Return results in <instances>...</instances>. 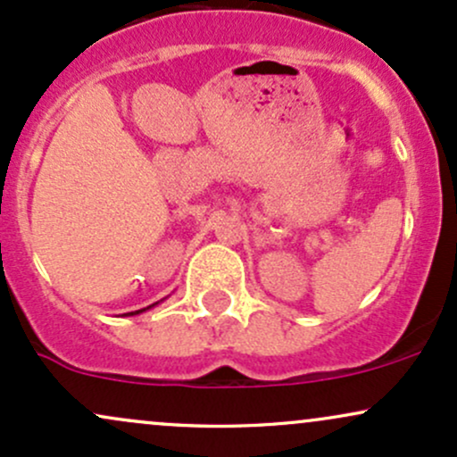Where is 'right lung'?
I'll list each match as a JSON object with an SVG mask.
<instances>
[{
	"mask_svg": "<svg viewBox=\"0 0 457 457\" xmlns=\"http://www.w3.org/2000/svg\"><path fill=\"white\" fill-rule=\"evenodd\" d=\"M154 305H159V303H154ZM154 305H150V307H154ZM150 307H144V309H139V312H130V313H127V316H135V313H141V312H145V309H150Z\"/></svg>",
	"mask_w": 457,
	"mask_h": 457,
	"instance_id": "right-lung-1",
	"label": "right lung"
}]
</instances>
